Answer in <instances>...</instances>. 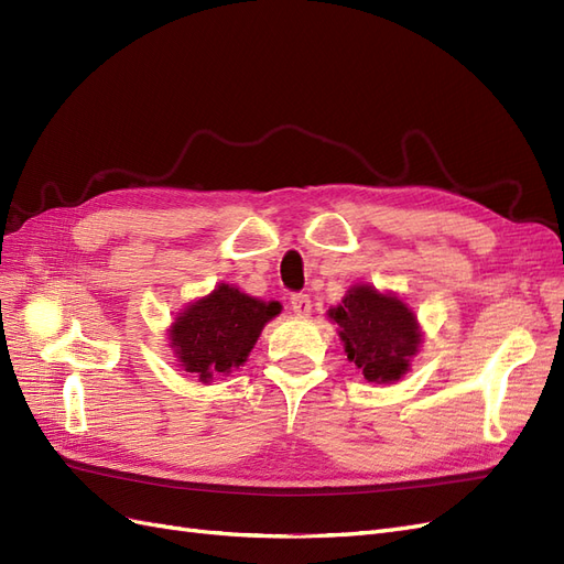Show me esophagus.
Segmentation results:
<instances>
[{
  "label": "esophagus",
  "mask_w": 564,
  "mask_h": 564,
  "mask_svg": "<svg viewBox=\"0 0 564 564\" xmlns=\"http://www.w3.org/2000/svg\"><path fill=\"white\" fill-rule=\"evenodd\" d=\"M292 311L299 317H308L313 311V301L308 294H294L292 296Z\"/></svg>",
  "instance_id": "esophagus-1"
}]
</instances>
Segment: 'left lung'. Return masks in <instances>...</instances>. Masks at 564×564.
<instances>
[{"mask_svg":"<svg viewBox=\"0 0 564 564\" xmlns=\"http://www.w3.org/2000/svg\"><path fill=\"white\" fill-rule=\"evenodd\" d=\"M327 315L338 324L348 360L369 383H395L412 367L423 332L414 311L398 294L379 292L373 284H352Z\"/></svg>","mask_w":564,"mask_h":564,"instance_id":"8db88e82","label":"left lung"}]
</instances>
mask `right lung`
<instances>
[{"label": "right lung", "mask_w": 564, "mask_h": 564, "mask_svg": "<svg viewBox=\"0 0 564 564\" xmlns=\"http://www.w3.org/2000/svg\"><path fill=\"white\" fill-rule=\"evenodd\" d=\"M280 313L278 301L253 299L220 282L214 292L187 303L176 315L166 329L169 348L183 371L209 386L216 377H228L247 362L263 327Z\"/></svg>", "instance_id": "1"}]
</instances>
